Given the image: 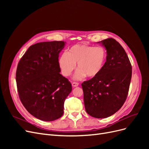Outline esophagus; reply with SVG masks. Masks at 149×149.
Segmentation results:
<instances>
[{
    "mask_svg": "<svg viewBox=\"0 0 149 149\" xmlns=\"http://www.w3.org/2000/svg\"><path fill=\"white\" fill-rule=\"evenodd\" d=\"M71 84H72V86H73V87H76L79 85V83H77V82H72Z\"/></svg>",
    "mask_w": 149,
    "mask_h": 149,
    "instance_id": "1",
    "label": "esophagus"
}]
</instances>
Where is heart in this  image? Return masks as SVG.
<instances>
[{"instance_id":"b5f03b06","label":"heart","mask_w":149,"mask_h":149,"mask_svg":"<svg viewBox=\"0 0 149 149\" xmlns=\"http://www.w3.org/2000/svg\"><path fill=\"white\" fill-rule=\"evenodd\" d=\"M106 60V52L101 47H94L86 44L71 47L66 53L59 58V65L62 73L69 76L73 73L77 63L78 71L74 78L80 79L86 76L93 78L101 73Z\"/></svg>"}]
</instances>
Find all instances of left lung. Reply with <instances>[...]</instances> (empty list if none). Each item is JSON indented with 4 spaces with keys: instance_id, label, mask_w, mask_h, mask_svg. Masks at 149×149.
Instances as JSON below:
<instances>
[{
    "instance_id": "8db88e82",
    "label": "left lung",
    "mask_w": 149,
    "mask_h": 149,
    "mask_svg": "<svg viewBox=\"0 0 149 149\" xmlns=\"http://www.w3.org/2000/svg\"><path fill=\"white\" fill-rule=\"evenodd\" d=\"M97 43L106 49V61L100 74L81 86L86 111L100 119L115 114L123 106L129 89L132 66L124 49L115 39Z\"/></svg>"
}]
</instances>
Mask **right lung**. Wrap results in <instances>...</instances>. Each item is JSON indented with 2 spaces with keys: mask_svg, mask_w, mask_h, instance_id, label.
<instances>
[{
  "mask_svg": "<svg viewBox=\"0 0 149 149\" xmlns=\"http://www.w3.org/2000/svg\"><path fill=\"white\" fill-rule=\"evenodd\" d=\"M63 41L40 42L30 46L21 58L16 71L20 100L35 118L53 121L63 114L64 102L72 91L63 76L58 61Z\"/></svg>",
  "mask_w": 149,
  "mask_h": 149,
  "instance_id": "obj_1",
  "label": "right lung"
}]
</instances>
